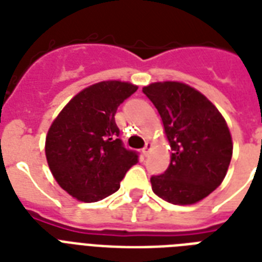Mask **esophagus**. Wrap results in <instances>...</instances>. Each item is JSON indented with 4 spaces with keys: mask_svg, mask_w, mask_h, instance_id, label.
<instances>
[{
    "mask_svg": "<svg viewBox=\"0 0 262 262\" xmlns=\"http://www.w3.org/2000/svg\"><path fill=\"white\" fill-rule=\"evenodd\" d=\"M151 149H152V144L151 143L145 144V147L143 148V155L148 156V154H149V151H151Z\"/></svg>",
    "mask_w": 262,
    "mask_h": 262,
    "instance_id": "obj_1",
    "label": "esophagus"
}]
</instances>
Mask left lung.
I'll return each mask as SVG.
<instances>
[{"label": "left lung", "instance_id": "left-lung-1", "mask_svg": "<svg viewBox=\"0 0 262 262\" xmlns=\"http://www.w3.org/2000/svg\"><path fill=\"white\" fill-rule=\"evenodd\" d=\"M158 108L171 149L152 190L175 205H191L209 195L227 174L232 139L227 122L209 99L179 81H158L143 88Z\"/></svg>", "mask_w": 262, "mask_h": 262}]
</instances>
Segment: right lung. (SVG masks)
Here are the masks:
<instances>
[{"mask_svg":"<svg viewBox=\"0 0 262 262\" xmlns=\"http://www.w3.org/2000/svg\"><path fill=\"white\" fill-rule=\"evenodd\" d=\"M137 85L107 80L68 102L47 132L45 152L51 174L73 199L95 203L119 189L137 154L118 139L115 113Z\"/></svg>","mask_w":262,"mask_h":262,"instance_id":"obj_1","label":"right lung"}]
</instances>
